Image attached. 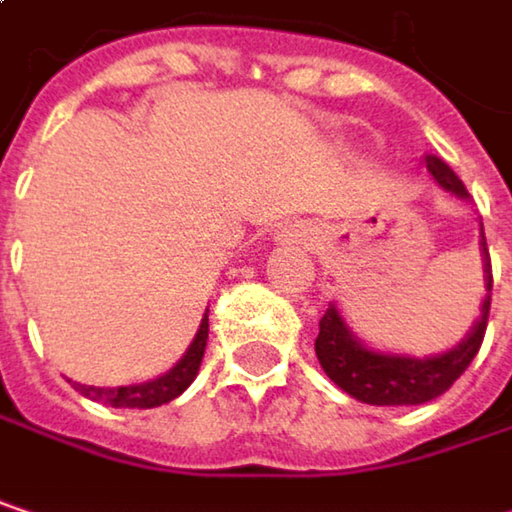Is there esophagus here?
I'll use <instances>...</instances> for the list:
<instances>
[{
    "label": "esophagus",
    "mask_w": 512,
    "mask_h": 512,
    "mask_svg": "<svg viewBox=\"0 0 512 512\" xmlns=\"http://www.w3.org/2000/svg\"><path fill=\"white\" fill-rule=\"evenodd\" d=\"M305 237H308V228H302V225H287V228L278 234L281 243H302Z\"/></svg>",
    "instance_id": "1"
}]
</instances>
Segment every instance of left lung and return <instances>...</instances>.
Masks as SVG:
<instances>
[{"mask_svg": "<svg viewBox=\"0 0 512 512\" xmlns=\"http://www.w3.org/2000/svg\"><path fill=\"white\" fill-rule=\"evenodd\" d=\"M424 162L442 189H448L457 198H468L462 180L445 159L427 154ZM480 260H483L486 296L480 305V317L474 320V326L468 329V335L457 347H451L439 356L424 358L373 350V347L361 344V338L347 326L344 314L332 302L320 320V335L314 341V350H317L320 367L326 370V376L341 391L356 397L358 403H370V406H421V403L442 397L465 373L471 358L477 356V350L483 344V332H486L489 299H492V263H489L483 225H480Z\"/></svg>", "mask_w": 512, "mask_h": 512, "instance_id": "left-lung-1", "label": "left lung"}]
</instances>
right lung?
Masks as SVG:
<instances>
[{
  "instance_id": "add662e5",
  "label": "right lung",
  "mask_w": 512,
  "mask_h": 512,
  "mask_svg": "<svg viewBox=\"0 0 512 512\" xmlns=\"http://www.w3.org/2000/svg\"><path fill=\"white\" fill-rule=\"evenodd\" d=\"M207 332H210V323H207V314H204V320H201V326H198L189 350L180 356V361L171 370H165L162 376H156L151 382L118 385V388H97V385H79V382H73V388L82 397L97 400V403H106V406H115V409H154V406H162V403H171L198 376V367H201V358H204V347H207Z\"/></svg>"
}]
</instances>
